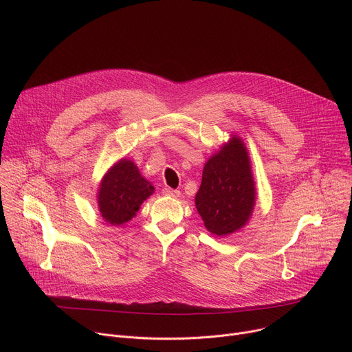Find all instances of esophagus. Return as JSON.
<instances>
[{"label":"esophagus","instance_id":"34e87169","mask_svg":"<svg viewBox=\"0 0 352 352\" xmlns=\"http://www.w3.org/2000/svg\"><path fill=\"white\" fill-rule=\"evenodd\" d=\"M163 195L164 196H170V197H178L181 195V192L177 190V189H171V188H164L163 189Z\"/></svg>","mask_w":352,"mask_h":352}]
</instances>
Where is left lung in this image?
<instances>
[{
    "label": "left lung",
    "mask_w": 352,
    "mask_h": 352,
    "mask_svg": "<svg viewBox=\"0 0 352 352\" xmlns=\"http://www.w3.org/2000/svg\"><path fill=\"white\" fill-rule=\"evenodd\" d=\"M256 204V186L248 148L238 135L206 162L195 206L209 232L227 236L245 227Z\"/></svg>",
    "instance_id": "1"
}]
</instances>
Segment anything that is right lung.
Returning a JSON list of instances; mask_svg holds the SVG:
<instances>
[{
	"label": "right lung",
	"instance_id": "add662e5",
	"mask_svg": "<svg viewBox=\"0 0 352 352\" xmlns=\"http://www.w3.org/2000/svg\"><path fill=\"white\" fill-rule=\"evenodd\" d=\"M155 193L138 166L129 159L116 162L98 184L97 206L100 216L111 226H122L132 220L144 200Z\"/></svg>",
	"mask_w": 352,
	"mask_h": 352
}]
</instances>
